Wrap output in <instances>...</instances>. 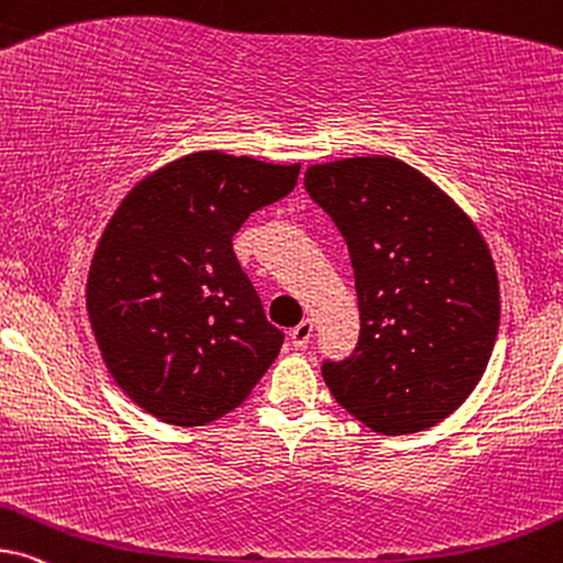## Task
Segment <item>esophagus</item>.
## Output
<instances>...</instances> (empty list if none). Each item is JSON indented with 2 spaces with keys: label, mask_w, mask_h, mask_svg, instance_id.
Returning a JSON list of instances; mask_svg holds the SVG:
<instances>
[{
  "label": "esophagus",
  "mask_w": 563,
  "mask_h": 563,
  "mask_svg": "<svg viewBox=\"0 0 563 563\" xmlns=\"http://www.w3.org/2000/svg\"><path fill=\"white\" fill-rule=\"evenodd\" d=\"M310 335H312V320H310V318H305L302 323L291 328V333H289L291 346H295V349H305V346H308Z\"/></svg>",
  "instance_id": "obj_1"
}]
</instances>
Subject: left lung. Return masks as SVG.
<instances>
[{
	"mask_svg": "<svg viewBox=\"0 0 563 563\" xmlns=\"http://www.w3.org/2000/svg\"><path fill=\"white\" fill-rule=\"evenodd\" d=\"M305 188L341 230L360 297V344L323 379L379 434L440 424L484 377L499 333V276L476 222L388 155L310 165Z\"/></svg>",
	"mask_w": 563,
	"mask_h": 563,
	"instance_id": "left-lung-1",
	"label": "left lung"
}]
</instances>
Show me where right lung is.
Instances as JSON below:
<instances>
[{
  "label": "right lung",
  "instance_id": "add662e5",
  "mask_svg": "<svg viewBox=\"0 0 563 563\" xmlns=\"http://www.w3.org/2000/svg\"><path fill=\"white\" fill-rule=\"evenodd\" d=\"M299 163L201 150L144 175L108 219L85 302L115 385L173 427L235 411L279 354L232 238L297 186Z\"/></svg>",
  "mask_w": 563,
  "mask_h": 563
}]
</instances>
